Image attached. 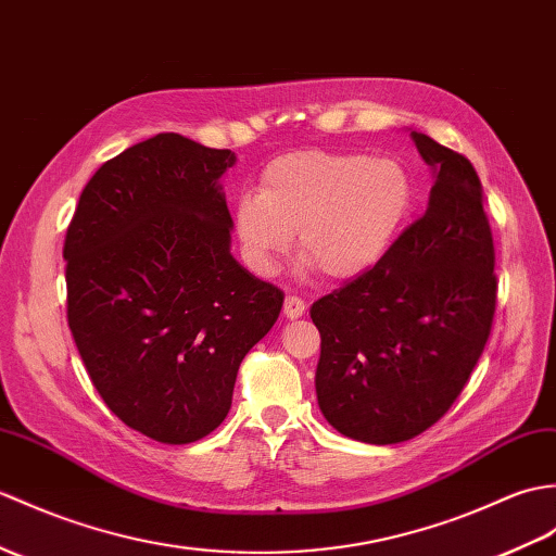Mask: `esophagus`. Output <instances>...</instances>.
<instances>
[{"label": "esophagus", "mask_w": 556, "mask_h": 556, "mask_svg": "<svg viewBox=\"0 0 556 556\" xmlns=\"http://www.w3.org/2000/svg\"><path fill=\"white\" fill-rule=\"evenodd\" d=\"M305 313V303L299 299V295H287V301H283V315L289 319H299Z\"/></svg>", "instance_id": "obj_1"}]
</instances>
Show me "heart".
Instances as JSON below:
<instances>
[{
    "label": "heart",
    "mask_w": 556,
    "mask_h": 556,
    "mask_svg": "<svg viewBox=\"0 0 556 556\" xmlns=\"http://www.w3.org/2000/svg\"><path fill=\"white\" fill-rule=\"evenodd\" d=\"M415 201V177L403 161L303 149L265 165L261 191L237 199L231 227L255 275H275L299 231V251L309 267L348 281L391 253Z\"/></svg>",
    "instance_id": "obj_1"
}]
</instances>
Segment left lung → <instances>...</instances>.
Returning a JSON list of instances; mask_svg holds the SVG:
<instances>
[{"label": "left lung", "mask_w": 556, "mask_h": 556, "mask_svg": "<svg viewBox=\"0 0 556 556\" xmlns=\"http://www.w3.org/2000/svg\"><path fill=\"white\" fill-rule=\"evenodd\" d=\"M433 187L391 253L309 307L321 337L317 403L339 433L403 443L441 419L490 337L493 235L473 165L409 130Z\"/></svg>", "instance_id": "8db88e82"}]
</instances>
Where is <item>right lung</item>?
<instances>
[{
    "label": "right lung",
    "instance_id": "right-lung-1",
    "mask_svg": "<svg viewBox=\"0 0 556 556\" xmlns=\"http://www.w3.org/2000/svg\"><path fill=\"white\" fill-rule=\"evenodd\" d=\"M235 163L175 132L139 141L89 179L63 247L89 379L159 443H193L225 421L241 359L283 303L231 255L219 179Z\"/></svg>",
    "mask_w": 556,
    "mask_h": 556
}]
</instances>
